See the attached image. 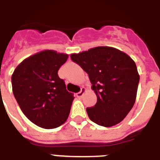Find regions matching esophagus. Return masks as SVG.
<instances>
[{
  "label": "esophagus",
  "mask_w": 160,
  "mask_h": 160,
  "mask_svg": "<svg viewBox=\"0 0 160 160\" xmlns=\"http://www.w3.org/2000/svg\"><path fill=\"white\" fill-rule=\"evenodd\" d=\"M85 91H86V89H85L84 87H82V88H81V90H80L79 93H76V96H77L78 98H81V97L84 95V93H85Z\"/></svg>",
  "instance_id": "esophagus-1"
}]
</instances>
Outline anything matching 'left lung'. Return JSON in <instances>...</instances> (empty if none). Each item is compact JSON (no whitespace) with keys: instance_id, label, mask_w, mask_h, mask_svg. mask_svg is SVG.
Returning <instances> with one entry per match:
<instances>
[{"instance_id":"8db88e82","label":"left lung","mask_w":160,"mask_h":160,"mask_svg":"<svg viewBox=\"0 0 160 160\" xmlns=\"http://www.w3.org/2000/svg\"><path fill=\"white\" fill-rule=\"evenodd\" d=\"M71 58L89 75L97 96L96 104L86 108L89 119L106 127L121 122L136 102L140 76L134 61L112 47H96Z\"/></svg>"}]
</instances>
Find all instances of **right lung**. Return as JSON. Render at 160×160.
Here are the masks:
<instances>
[{
    "label": "right lung",
    "instance_id": "1",
    "mask_svg": "<svg viewBox=\"0 0 160 160\" xmlns=\"http://www.w3.org/2000/svg\"><path fill=\"white\" fill-rule=\"evenodd\" d=\"M68 54L44 50L24 59L11 76L12 91L20 109L35 125L53 129L68 118L74 96L58 71Z\"/></svg>",
    "mask_w": 160,
    "mask_h": 160
}]
</instances>
